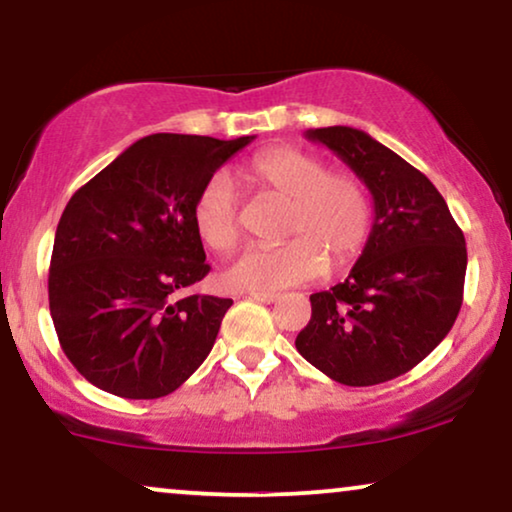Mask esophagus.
<instances>
[{
    "label": "esophagus",
    "instance_id": "1",
    "mask_svg": "<svg viewBox=\"0 0 512 512\" xmlns=\"http://www.w3.org/2000/svg\"><path fill=\"white\" fill-rule=\"evenodd\" d=\"M248 299H257V302H262V304H274V302H278V295L276 292H250Z\"/></svg>",
    "mask_w": 512,
    "mask_h": 512
}]
</instances>
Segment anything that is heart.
<instances>
[{
	"mask_svg": "<svg viewBox=\"0 0 512 512\" xmlns=\"http://www.w3.org/2000/svg\"><path fill=\"white\" fill-rule=\"evenodd\" d=\"M243 177L257 192L288 201L278 248H252L222 274L231 290L267 292L323 276L327 260L346 267L363 252L372 227V203L363 182L346 170H330L325 159L299 147L278 145L255 154ZM196 236L210 250L231 252L241 243L243 224L236 194L213 177L192 206Z\"/></svg>",
	"mask_w": 512,
	"mask_h": 512,
	"instance_id": "b5f03b06",
	"label": "heart"
}]
</instances>
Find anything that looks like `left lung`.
<instances>
[{
  "label": "left lung",
  "instance_id": "obj_1",
  "mask_svg": "<svg viewBox=\"0 0 512 512\" xmlns=\"http://www.w3.org/2000/svg\"><path fill=\"white\" fill-rule=\"evenodd\" d=\"M370 189L374 222L349 278L311 295L295 339L344 386H374L419 365L452 330L463 302L466 238L445 199L403 156L349 126L306 131Z\"/></svg>",
  "mask_w": 512,
  "mask_h": 512
}]
</instances>
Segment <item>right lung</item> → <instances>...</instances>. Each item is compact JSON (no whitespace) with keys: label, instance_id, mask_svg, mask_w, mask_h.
I'll return each instance as SVG.
<instances>
[{"label":"right lung","instance_id":"1","mask_svg":"<svg viewBox=\"0 0 512 512\" xmlns=\"http://www.w3.org/2000/svg\"><path fill=\"white\" fill-rule=\"evenodd\" d=\"M252 140L147 135L74 192L53 241L49 306L65 356L93 386L163 398L208 358L231 299L187 295L210 271L192 206Z\"/></svg>","mask_w":512,"mask_h":512}]
</instances>
